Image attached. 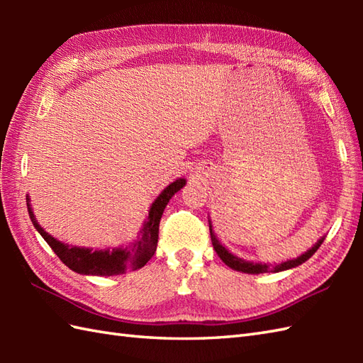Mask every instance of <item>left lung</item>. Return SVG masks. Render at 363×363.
I'll return each mask as SVG.
<instances>
[{"label":"left lung","instance_id":"obj_1","mask_svg":"<svg viewBox=\"0 0 363 363\" xmlns=\"http://www.w3.org/2000/svg\"><path fill=\"white\" fill-rule=\"evenodd\" d=\"M209 230H211V238H212V245H213V250L217 251L218 257L225 262V264L229 267L235 269V272H242V273H248V274H260V273H279V272H285V269H290V268H295L301 264H304L306 260H309L315 251H317L323 240H325V237H321L320 240L315 243L311 250H307L304 254H301V256H298L296 259H290V260H285L282 262V264L279 265H274V267H269V264H262V262H251V260H245L242 257H237L235 254H233L230 251H228L225 246H223L220 243V240L217 238V235L213 234L212 230V223L209 220Z\"/></svg>","mask_w":363,"mask_h":363}]
</instances>
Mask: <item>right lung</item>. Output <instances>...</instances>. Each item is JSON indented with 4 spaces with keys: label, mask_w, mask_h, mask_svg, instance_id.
<instances>
[{
    "label": "right lung",
    "mask_w": 363,
    "mask_h": 363,
    "mask_svg": "<svg viewBox=\"0 0 363 363\" xmlns=\"http://www.w3.org/2000/svg\"><path fill=\"white\" fill-rule=\"evenodd\" d=\"M186 179L179 177V179L173 181L168 187L160 191V195L154 199L150 206L148 217H146L143 228L140 230V235L137 240L130 243L129 246H118V248H106V250H94V248H81V246L67 245L64 242L57 240L52 235H50L46 230L38 225L35 220V215L30 207L29 196H26L28 201V212L29 218L33 221L34 228L38 230L45 242L51 246V250L57 254V257L64 262V264L73 269L74 273L79 274H91V276H117L125 274L129 269H137L146 265L154 252H156L157 238H159V223L164 213L165 207L169 199L186 186Z\"/></svg>",
    "instance_id": "1"
}]
</instances>
